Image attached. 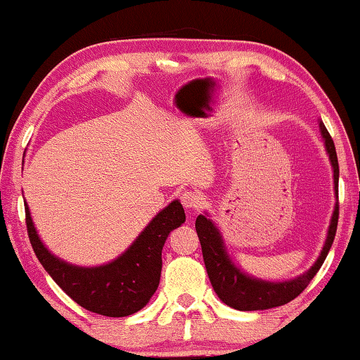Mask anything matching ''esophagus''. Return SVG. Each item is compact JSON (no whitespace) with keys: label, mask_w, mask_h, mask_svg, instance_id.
<instances>
[{"label":"esophagus","mask_w":360,"mask_h":360,"mask_svg":"<svg viewBox=\"0 0 360 360\" xmlns=\"http://www.w3.org/2000/svg\"><path fill=\"white\" fill-rule=\"evenodd\" d=\"M203 198L202 195L192 191H184L181 193V203L184 205L186 210H197L200 205H202Z\"/></svg>","instance_id":"esophagus-1"}]
</instances>
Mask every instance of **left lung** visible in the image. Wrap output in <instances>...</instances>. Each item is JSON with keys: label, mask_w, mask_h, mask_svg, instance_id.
<instances>
[{"label": "left lung", "mask_w": 360, "mask_h": 360, "mask_svg": "<svg viewBox=\"0 0 360 360\" xmlns=\"http://www.w3.org/2000/svg\"><path fill=\"white\" fill-rule=\"evenodd\" d=\"M321 135L324 138L326 149L328 158H330L332 168H333V182H335V193H337V205H335L330 227L327 231L326 245L322 248L321 255L314 265L309 268L307 273L297 276L290 281H281V283H271L264 281V279H257L243 273L238 266H236L231 259L229 257L227 251H225L224 240L219 229L203 214H200L195 221V229H197V235L202 245L203 260L206 271H208L210 281L212 284V289L217 294L221 300L229 304V307L240 309V311H257V309H268L281 307V304L289 303L298 297L302 292L307 289L309 281L314 278L316 273L324 264L328 251H330L332 243L337 233L338 225V158L337 150H335V144L332 136L328 135L324 124H319Z\"/></svg>", "instance_id": "obj_1"}]
</instances>
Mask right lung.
Returning a JSON list of instances; mask_svg holds the SVG:
<instances>
[{
    "mask_svg": "<svg viewBox=\"0 0 360 360\" xmlns=\"http://www.w3.org/2000/svg\"><path fill=\"white\" fill-rule=\"evenodd\" d=\"M28 238L36 257L66 295L89 311L124 318L144 308L160 283L162 249L169 231L186 222L179 200L152 219L131 246L100 266H77L53 255L42 245L25 203Z\"/></svg>",
    "mask_w": 360,
    "mask_h": 360,
    "instance_id": "1",
    "label": "right lung"
}]
</instances>
